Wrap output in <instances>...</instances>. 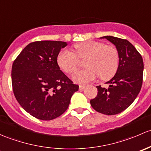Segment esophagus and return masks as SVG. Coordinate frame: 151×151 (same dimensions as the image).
Wrapping results in <instances>:
<instances>
[{
  "label": "esophagus",
  "instance_id": "34e87169",
  "mask_svg": "<svg viewBox=\"0 0 151 151\" xmlns=\"http://www.w3.org/2000/svg\"><path fill=\"white\" fill-rule=\"evenodd\" d=\"M85 88H86V86H82V85L79 86V89L80 90H83Z\"/></svg>",
  "mask_w": 151,
  "mask_h": 151
}]
</instances>
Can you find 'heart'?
Listing matches in <instances>:
<instances>
[{"mask_svg": "<svg viewBox=\"0 0 151 151\" xmlns=\"http://www.w3.org/2000/svg\"><path fill=\"white\" fill-rule=\"evenodd\" d=\"M75 52L63 49L57 56L59 66L68 73L75 72L78 68L79 59H86V69L76 72L73 80L80 84H86L95 80L99 76L108 79L116 73L119 67V56L117 49L103 43L86 41L74 46Z\"/></svg>", "mask_w": 151, "mask_h": 151, "instance_id": "heart-1", "label": "heart"}]
</instances>
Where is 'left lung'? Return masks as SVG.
Listing matches in <instances>:
<instances>
[{"label": "left lung", "mask_w": 151, "mask_h": 151, "mask_svg": "<svg viewBox=\"0 0 151 151\" xmlns=\"http://www.w3.org/2000/svg\"><path fill=\"white\" fill-rule=\"evenodd\" d=\"M116 46L119 63L115 76L107 82L108 88L97 86V97L90 100L96 111L105 115L122 113L132 105L140 91L143 76V60L134 46L127 40L117 37H101Z\"/></svg>", "instance_id": "obj_1"}]
</instances>
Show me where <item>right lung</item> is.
Here are the masks:
<instances>
[{"instance_id":"right-lung-1","label":"right lung","mask_w":151,"mask_h":151,"mask_svg":"<svg viewBox=\"0 0 151 151\" xmlns=\"http://www.w3.org/2000/svg\"><path fill=\"white\" fill-rule=\"evenodd\" d=\"M66 42L43 41L29 43L14 62L13 91L22 108L41 120L56 119L68 109L79 86L73 84L57 64Z\"/></svg>"}]
</instances>
